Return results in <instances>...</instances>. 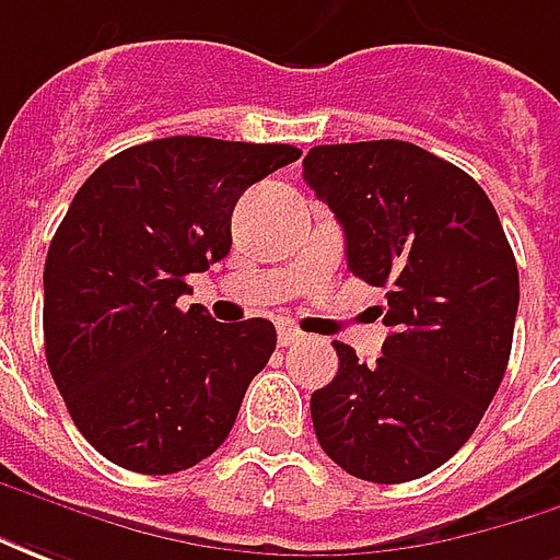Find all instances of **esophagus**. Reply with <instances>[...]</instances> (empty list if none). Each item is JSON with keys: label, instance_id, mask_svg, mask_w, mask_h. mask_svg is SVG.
<instances>
[{"label": "esophagus", "instance_id": "1", "mask_svg": "<svg viewBox=\"0 0 560 560\" xmlns=\"http://www.w3.org/2000/svg\"><path fill=\"white\" fill-rule=\"evenodd\" d=\"M277 340H280V347H292V343H299L301 340V331L299 328H292V325H280V335H277Z\"/></svg>", "mask_w": 560, "mask_h": 560}]
</instances>
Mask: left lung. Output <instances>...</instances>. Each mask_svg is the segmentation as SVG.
Instances as JSON below:
<instances>
[{
  "label": "left lung",
  "instance_id": "1",
  "mask_svg": "<svg viewBox=\"0 0 560 560\" xmlns=\"http://www.w3.org/2000/svg\"><path fill=\"white\" fill-rule=\"evenodd\" d=\"M304 180L335 210L347 261L388 337L362 364L335 343L337 376L311 398L325 455L368 482H410L477 431L513 350L518 268L498 210L452 162L407 141L323 144Z\"/></svg>",
  "mask_w": 560,
  "mask_h": 560
}]
</instances>
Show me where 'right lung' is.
<instances>
[{"instance_id":"add662e5","label":"right lung","mask_w":560,"mask_h":560,"mask_svg":"<svg viewBox=\"0 0 560 560\" xmlns=\"http://www.w3.org/2000/svg\"><path fill=\"white\" fill-rule=\"evenodd\" d=\"M292 144L198 135L129 147L86 177L45 261V352L86 443L135 474H177L223 446L277 347L268 319L177 307L186 277L232 249L249 186Z\"/></svg>"}]
</instances>
